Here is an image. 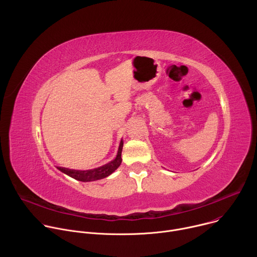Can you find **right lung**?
Returning <instances> with one entry per match:
<instances>
[{
    "mask_svg": "<svg viewBox=\"0 0 257 257\" xmlns=\"http://www.w3.org/2000/svg\"><path fill=\"white\" fill-rule=\"evenodd\" d=\"M122 150H123V140H121V142H120L118 154H117V157L115 158V160H113L112 162H109L99 168H95L92 170H85V171L69 170V169L62 168V167H58V169L61 172H63L64 174H66L72 178H74L75 180L82 181V182H90V181L103 179V178L111 175L113 172H115V170H117L119 168V166L121 165Z\"/></svg>",
    "mask_w": 257,
    "mask_h": 257,
    "instance_id": "1",
    "label": "right lung"
}]
</instances>
